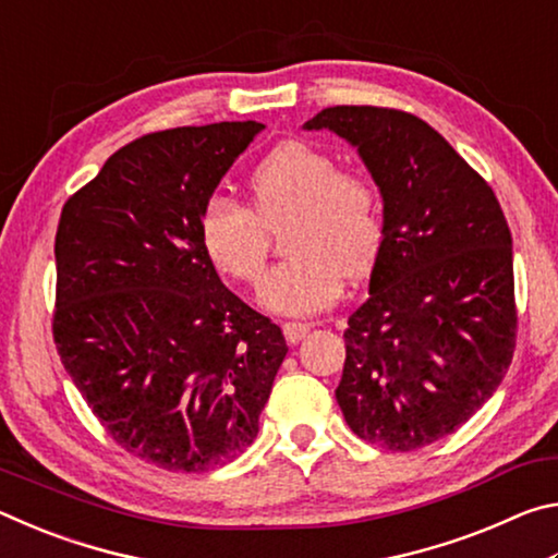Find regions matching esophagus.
Masks as SVG:
<instances>
[{
	"label": "esophagus",
	"mask_w": 558,
	"mask_h": 558,
	"mask_svg": "<svg viewBox=\"0 0 558 558\" xmlns=\"http://www.w3.org/2000/svg\"><path fill=\"white\" fill-rule=\"evenodd\" d=\"M310 329H313V323H286L282 325V335H286L290 344H298L307 337Z\"/></svg>",
	"instance_id": "obj_1"
}]
</instances>
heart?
Masks as SVG:
<instances>
[{"label":"heart","instance_id":"b5f03b06","mask_svg":"<svg viewBox=\"0 0 558 558\" xmlns=\"http://www.w3.org/2000/svg\"><path fill=\"white\" fill-rule=\"evenodd\" d=\"M253 209L214 194L199 214V239L214 268L235 282H258L270 229L288 223L292 256L272 268L258 300L272 313L310 315L342 295L344 278L369 268L379 251L381 196L362 169L339 167L329 149L286 140L248 179Z\"/></svg>","mask_w":558,"mask_h":558}]
</instances>
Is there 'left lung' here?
Returning a JSON list of instances; mask_svg holds the SVG:
<instances>
[{
	"label": "left lung",
	"instance_id": "8db88e82",
	"mask_svg": "<svg viewBox=\"0 0 558 558\" xmlns=\"http://www.w3.org/2000/svg\"><path fill=\"white\" fill-rule=\"evenodd\" d=\"M323 128L356 147L384 199L337 403L362 440L418 450L483 409L512 364V233L493 186L421 118L335 106L305 122Z\"/></svg>",
	"mask_w": 558,
	"mask_h": 558
}]
</instances>
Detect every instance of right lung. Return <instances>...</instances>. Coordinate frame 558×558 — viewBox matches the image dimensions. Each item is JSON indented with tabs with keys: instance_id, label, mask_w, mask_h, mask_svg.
<instances>
[{
	"instance_id": "right-lung-1",
	"label": "right lung",
	"mask_w": 558,
	"mask_h": 558,
	"mask_svg": "<svg viewBox=\"0 0 558 558\" xmlns=\"http://www.w3.org/2000/svg\"><path fill=\"white\" fill-rule=\"evenodd\" d=\"M263 128L149 132L63 204L53 342L100 426L149 465L204 472L241 456L288 354L199 239L202 206Z\"/></svg>"
}]
</instances>
